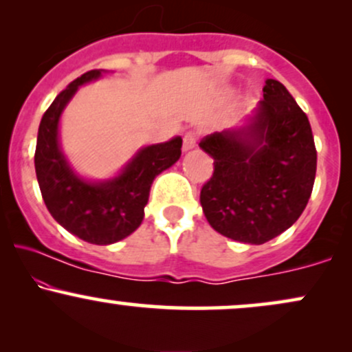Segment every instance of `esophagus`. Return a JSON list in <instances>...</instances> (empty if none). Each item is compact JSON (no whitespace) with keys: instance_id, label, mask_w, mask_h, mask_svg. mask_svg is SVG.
I'll return each instance as SVG.
<instances>
[{"instance_id":"obj_1","label":"esophagus","mask_w":352,"mask_h":352,"mask_svg":"<svg viewBox=\"0 0 352 352\" xmlns=\"http://www.w3.org/2000/svg\"><path fill=\"white\" fill-rule=\"evenodd\" d=\"M197 144V137L195 134H192V132H188V134L184 135V151H192L193 147H195Z\"/></svg>"}]
</instances>
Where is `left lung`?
<instances>
[{
  "label": "left lung",
  "mask_w": 352,
  "mask_h": 352,
  "mask_svg": "<svg viewBox=\"0 0 352 352\" xmlns=\"http://www.w3.org/2000/svg\"><path fill=\"white\" fill-rule=\"evenodd\" d=\"M213 175L200 204L213 230L241 243L281 235L308 205L316 147L308 117L280 80L266 79L263 100L236 127L200 142Z\"/></svg>",
  "instance_id": "obj_1"
}]
</instances>
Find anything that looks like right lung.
<instances>
[{"instance_id": "1", "label": "right lung", "mask_w": 352, "mask_h": 352, "mask_svg": "<svg viewBox=\"0 0 352 352\" xmlns=\"http://www.w3.org/2000/svg\"><path fill=\"white\" fill-rule=\"evenodd\" d=\"M104 72H86L52 100L39 124L34 153L36 177L52 218L92 245H112L134 233L144 220L153 179L182 155V137L177 135L167 142L139 148L111 179H84L71 167L59 142L60 116L78 89L102 78Z\"/></svg>"}]
</instances>
